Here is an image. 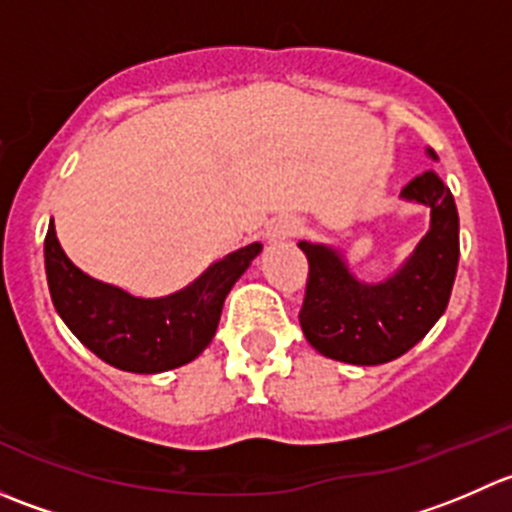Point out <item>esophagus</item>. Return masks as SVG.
I'll return each instance as SVG.
<instances>
[{
    "label": "esophagus",
    "instance_id": "34e87169",
    "mask_svg": "<svg viewBox=\"0 0 512 512\" xmlns=\"http://www.w3.org/2000/svg\"><path fill=\"white\" fill-rule=\"evenodd\" d=\"M302 230H304V225L299 223L297 218H280L277 223L270 225V230H267V237H270L272 242H277V240H287V237L299 235Z\"/></svg>",
    "mask_w": 512,
    "mask_h": 512
}]
</instances>
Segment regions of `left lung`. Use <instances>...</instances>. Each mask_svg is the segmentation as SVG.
Instances as JSON below:
<instances>
[{
	"label": "left lung",
	"mask_w": 512,
	"mask_h": 512,
	"mask_svg": "<svg viewBox=\"0 0 512 512\" xmlns=\"http://www.w3.org/2000/svg\"><path fill=\"white\" fill-rule=\"evenodd\" d=\"M428 156L436 153L428 148ZM401 198L431 208V227L389 280L366 285L337 250L299 242L309 262L299 324L307 342L329 359L356 366L399 359L446 312L461 255L456 200L436 170L416 175Z\"/></svg>",
	"instance_id": "8db88e82"
}]
</instances>
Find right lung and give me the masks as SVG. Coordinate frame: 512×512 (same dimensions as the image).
<instances>
[{
	"instance_id": "1",
	"label": "right lung",
	"mask_w": 512,
	"mask_h": 512,
	"mask_svg": "<svg viewBox=\"0 0 512 512\" xmlns=\"http://www.w3.org/2000/svg\"><path fill=\"white\" fill-rule=\"evenodd\" d=\"M260 250V242L240 247L180 292L143 299L84 275L61 250L51 220L44 265L51 302L84 347L116 369L160 374L193 361L213 342L227 292Z\"/></svg>"
}]
</instances>
